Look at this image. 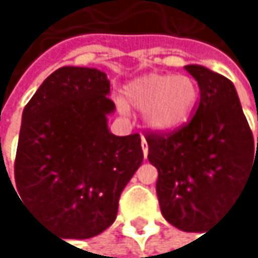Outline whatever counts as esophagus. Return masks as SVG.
<instances>
[{
  "label": "esophagus",
  "instance_id": "34e87169",
  "mask_svg": "<svg viewBox=\"0 0 258 258\" xmlns=\"http://www.w3.org/2000/svg\"><path fill=\"white\" fill-rule=\"evenodd\" d=\"M141 144H142V151H144V157L147 159V156H148V144H147L145 138H142Z\"/></svg>",
  "mask_w": 258,
  "mask_h": 258
}]
</instances>
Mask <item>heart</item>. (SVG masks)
Wrapping results in <instances>:
<instances>
[{"mask_svg": "<svg viewBox=\"0 0 258 258\" xmlns=\"http://www.w3.org/2000/svg\"><path fill=\"white\" fill-rule=\"evenodd\" d=\"M197 95L194 79L185 75L150 73L123 88V101L144 111L147 126L160 133L173 132L188 120ZM125 102H119L123 111H126Z\"/></svg>", "mask_w": 258, "mask_h": 258, "instance_id": "obj_1", "label": "heart"}]
</instances>
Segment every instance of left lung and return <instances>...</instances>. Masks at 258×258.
Wrapping results in <instances>:
<instances>
[{"instance_id":"left-lung-1","label":"left lung","mask_w":258,"mask_h":258,"mask_svg":"<svg viewBox=\"0 0 258 258\" xmlns=\"http://www.w3.org/2000/svg\"><path fill=\"white\" fill-rule=\"evenodd\" d=\"M200 101L191 120L171 133H150L148 160L157 168L162 216L186 232H204L258 173L252 138L234 84L202 66H185Z\"/></svg>"}]
</instances>
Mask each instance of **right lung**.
Segmentation results:
<instances>
[{"label": "right lung", "instance_id": "right-lung-1", "mask_svg": "<svg viewBox=\"0 0 258 258\" xmlns=\"http://www.w3.org/2000/svg\"><path fill=\"white\" fill-rule=\"evenodd\" d=\"M110 81L98 69L61 67L23 111L15 182L53 232L90 238L116 219L119 197L144 160L141 136H114Z\"/></svg>", "mask_w": 258, "mask_h": 258}]
</instances>
